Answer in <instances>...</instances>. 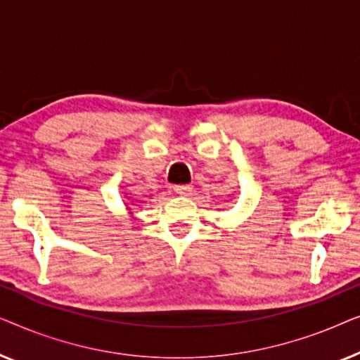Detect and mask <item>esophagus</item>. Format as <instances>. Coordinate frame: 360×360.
I'll use <instances>...</instances> for the list:
<instances>
[{"label": "esophagus", "mask_w": 360, "mask_h": 360, "mask_svg": "<svg viewBox=\"0 0 360 360\" xmlns=\"http://www.w3.org/2000/svg\"><path fill=\"white\" fill-rule=\"evenodd\" d=\"M191 190H193V186L191 185H175L174 186V191L179 195H190Z\"/></svg>", "instance_id": "obj_1"}]
</instances>
